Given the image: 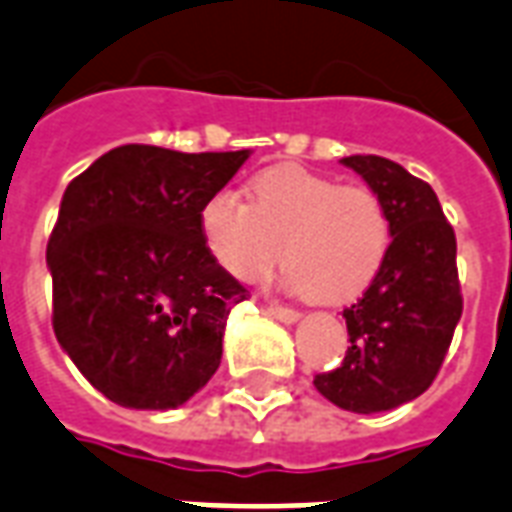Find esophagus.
Wrapping results in <instances>:
<instances>
[{"mask_svg":"<svg viewBox=\"0 0 512 512\" xmlns=\"http://www.w3.org/2000/svg\"><path fill=\"white\" fill-rule=\"evenodd\" d=\"M265 311L271 314L273 319H279V322H284V325H292V322H298V311L295 308H287V306H279V303H268L265 306Z\"/></svg>","mask_w":512,"mask_h":512,"instance_id":"esophagus-1","label":"esophagus"}]
</instances>
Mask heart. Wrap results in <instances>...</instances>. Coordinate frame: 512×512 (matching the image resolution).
Segmentation results:
<instances>
[{
    "instance_id": "1",
    "label": "heart",
    "mask_w": 512,
    "mask_h": 512,
    "mask_svg": "<svg viewBox=\"0 0 512 512\" xmlns=\"http://www.w3.org/2000/svg\"><path fill=\"white\" fill-rule=\"evenodd\" d=\"M249 204L217 190L198 212L206 252L236 282L287 265L284 284L319 303L368 290L392 249V217L368 185H338L303 166H276L249 182Z\"/></svg>"
}]
</instances>
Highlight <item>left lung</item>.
I'll list each match as a JSON object with an SVG mask.
<instances>
[{"mask_svg":"<svg viewBox=\"0 0 512 512\" xmlns=\"http://www.w3.org/2000/svg\"><path fill=\"white\" fill-rule=\"evenodd\" d=\"M341 163L384 198L395 236L381 273L343 308L346 357L314 386L343 411H392L427 392L462 317L456 236L435 190L400 163L378 155Z\"/></svg>","mask_w":512,"mask_h":512,"instance_id":"obj_1","label":"left lung"}]
</instances>
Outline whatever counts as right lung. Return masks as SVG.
<instances>
[{
    "label": "right lung",
    "mask_w": 512,
    "mask_h": 512,
    "mask_svg": "<svg viewBox=\"0 0 512 512\" xmlns=\"http://www.w3.org/2000/svg\"><path fill=\"white\" fill-rule=\"evenodd\" d=\"M247 158L123 144L66 187L48 241L53 330L112 403L169 411L220 368L247 290L206 252L198 212Z\"/></svg>",
    "instance_id": "1"
}]
</instances>
